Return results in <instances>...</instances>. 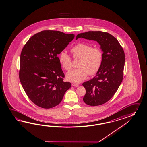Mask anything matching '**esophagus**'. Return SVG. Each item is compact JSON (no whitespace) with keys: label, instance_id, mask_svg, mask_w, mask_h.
<instances>
[{"label":"esophagus","instance_id":"1","mask_svg":"<svg viewBox=\"0 0 147 147\" xmlns=\"http://www.w3.org/2000/svg\"><path fill=\"white\" fill-rule=\"evenodd\" d=\"M72 85L73 86H74V87H78L79 86L78 84H75V83H72Z\"/></svg>","mask_w":147,"mask_h":147}]
</instances>
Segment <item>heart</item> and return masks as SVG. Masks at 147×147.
Returning <instances> with one entry per match:
<instances>
[{"mask_svg":"<svg viewBox=\"0 0 147 147\" xmlns=\"http://www.w3.org/2000/svg\"><path fill=\"white\" fill-rule=\"evenodd\" d=\"M73 58L79 59L78 68L72 70L67 74V79L74 82H80L87 76H92L98 71L102 63L103 54L98 47H92L91 45L79 43L70 50ZM59 61L62 67L67 71L72 68L71 59L66 52L62 51L59 56Z\"/></svg>","mask_w":147,"mask_h":147,"instance_id":"obj_1","label":"heart"}]
</instances>
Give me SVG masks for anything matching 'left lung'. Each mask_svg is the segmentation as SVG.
I'll list each match as a JSON object with an SVG mask.
<instances>
[{"label": "left lung", "instance_id": "1", "mask_svg": "<svg viewBox=\"0 0 147 147\" xmlns=\"http://www.w3.org/2000/svg\"><path fill=\"white\" fill-rule=\"evenodd\" d=\"M81 38L97 41L103 52L102 63L96 75L82 84L86 90L84 102L98 106L113 97L122 82L124 52L116 38L107 32L88 31L78 34L76 40Z\"/></svg>", "mask_w": 147, "mask_h": 147}]
</instances>
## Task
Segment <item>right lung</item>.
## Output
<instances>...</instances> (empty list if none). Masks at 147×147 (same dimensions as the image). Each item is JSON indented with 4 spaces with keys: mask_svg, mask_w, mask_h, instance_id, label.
Returning a JSON list of instances; mask_svg holds the SVG:
<instances>
[{
    "mask_svg": "<svg viewBox=\"0 0 147 147\" xmlns=\"http://www.w3.org/2000/svg\"><path fill=\"white\" fill-rule=\"evenodd\" d=\"M73 34L43 31L28 40L21 52L19 78L28 97L37 106L50 109L61 102L71 84L65 75L57 55L74 38Z\"/></svg>",
    "mask_w": 147,
    "mask_h": 147,
    "instance_id": "add662e5",
    "label": "right lung"
}]
</instances>
